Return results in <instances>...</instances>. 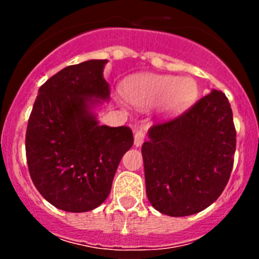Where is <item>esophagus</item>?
Here are the masks:
<instances>
[{
    "label": "esophagus",
    "mask_w": 259,
    "mask_h": 259,
    "mask_svg": "<svg viewBox=\"0 0 259 259\" xmlns=\"http://www.w3.org/2000/svg\"><path fill=\"white\" fill-rule=\"evenodd\" d=\"M144 139H145V132L144 130H138L137 133H135L134 135V145L137 146H140L144 143Z\"/></svg>",
    "instance_id": "esophagus-1"
}]
</instances>
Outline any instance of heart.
Instances as JSON below:
<instances>
[{
	"label": "heart",
	"instance_id": "1",
	"mask_svg": "<svg viewBox=\"0 0 259 259\" xmlns=\"http://www.w3.org/2000/svg\"><path fill=\"white\" fill-rule=\"evenodd\" d=\"M125 93L135 106L146 108L160 104L166 113H179L195 100L198 89L190 77L144 74L127 81Z\"/></svg>",
	"mask_w": 259,
	"mask_h": 259
}]
</instances>
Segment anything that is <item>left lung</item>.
<instances>
[{
	"mask_svg": "<svg viewBox=\"0 0 259 259\" xmlns=\"http://www.w3.org/2000/svg\"><path fill=\"white\" fill-rule=\"evenodd\" d=\"M143 144L146 195L170 217L199 213L218 199L233 168L236 127L228 99L211 90L173 120L156 122Z\"/></svg>",
	"mask_w": 259,
	"mask_h": 259,
	"instance_id": "1",
	"label": "left lung"
}]
</instances>
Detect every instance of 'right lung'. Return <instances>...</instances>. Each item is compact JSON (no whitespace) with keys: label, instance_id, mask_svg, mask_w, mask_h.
Segmentation results:
<instances>
[{"label":"right lung","instance_id":"add662e5","mask_svg":"<svg viewBox=\"0 0 259 259\" xmlns=\"http://www.w3.org/2000/svg\"><path fill=\"white\" fill-rule=\"evenodd\" d=\"M108 60L71 65L44 83L26 132L28 171L40 194L61 210L95 209L108 198L117 165L133 146L130 127L99 124L109 100Z\"/></svg>","mask_w":259,"mask_h":259}]
</instances>
